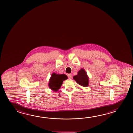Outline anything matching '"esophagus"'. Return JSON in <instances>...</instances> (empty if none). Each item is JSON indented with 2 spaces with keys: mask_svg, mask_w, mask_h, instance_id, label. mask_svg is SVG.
Returning a JSON list of instances; mask_svg holds the SVG:
<instances>
[{
  "mask_svg": "<svg viewBox=\"0 0 133 133\" xmlns=\"http://www.w3.org/2000/svg\"><path fill=\"white\" fill-rule=\"evenodd\" d=\"M68 77L69 79H71L72 77V75L70 74H69L68 75Z\"/></svg>",
  "mask_w": 133,
  "mask_h": 133,
  "instance_id": "1",
  "label": "esophagus"
}]
</instances>
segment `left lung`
Returning a JSON list of instances; mask_svg holds the SVG:
<instances>
[{
    "mask_svg": "<svg viewBox=\"0 0 133 133\" xmlns=\"http://www.w3.org/2000/svg\"><path fill=\"white\" fill-rule=\"evenodd\" d=\"M73 79L76 83L82 87H87L89 85V77L84 69L79 70L76 76H73Z\"/></svg>",
    "mask_w": 133,
    "mask_h": 133,
    "instance_id": "1",
    "label": "left lung"
}]
</instances>
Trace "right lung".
I'll list each match as a JSON object with an SVG mask.
<instances>
[{"instance_id":"add662e5","label":"right lung","mask_w":133,"mask_h":133,"mask_svg":"<svg viewBox=\"0 0 133 133\" xmlns=\"http://www.w3.org/2000/svg\"><path fill=\"white\" fill-rule=\"evenodd\" d=\"M68 78V76L65 74H58L53 73L51 74L49 80L48 87L52 90L57 92L61 87L63 81Z\"/></svg>"}]
</instances>
